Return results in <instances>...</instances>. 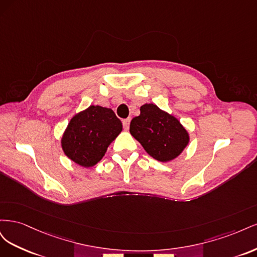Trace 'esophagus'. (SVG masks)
<instances>
[{
	"instance_id": "esophagus-1",
	"label": "esophagus",
	"mask_w": 257,
	"mask_h": 257,
	"mask_svg": "<svg viewBox=\"0 0 257 257\" xmlns=\"http://www.w3.org/2000/svg\"><path fill=\"white\" fill-rule=\"evenodd\" d=\"M130 122H131V119H130V118L124 119V120H123V127L125 128V130H128V127H130Z\"/></svg>"
}]
</instances>
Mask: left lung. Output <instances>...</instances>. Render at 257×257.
Segmentation results:
<instances>
[{"label": "left lung", "instance_id": "left-lung-1", "mask_svg": "<svg viewBox=\"0 0 257 257\" xmlns=\"http://www.w3.org/2000/svg\"><path fill=\"white\" fill-rule=\"evenodd\" d=\"M130 133L150 157L160 162L175 160L190 142L180 121L154 104L141 107V114L131 121Z\"/></svg>", "mask_w": 257, "mask_h": 257}]
</instances>
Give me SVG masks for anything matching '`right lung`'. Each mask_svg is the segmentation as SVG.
<instances>
[{
  "label": "right lung",
  "mask_w": 257,
  "mask_h": 257,
  "mask_svg": "<svg viewBox=\"0 0 257 257\" xmlns=\"http://www.w3.org/2000/svg\"><path fill=\"white\" fill-rule=\"evenodd\" d=\"M121 131L122 123L110 108L91 105L69 121L61 146L69 160L88 168L103 159Z\"/></svg>",
  "instance_id": "add662e5"
}]
</instances>
